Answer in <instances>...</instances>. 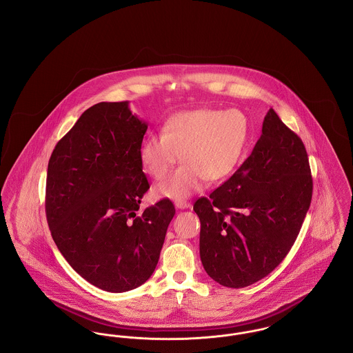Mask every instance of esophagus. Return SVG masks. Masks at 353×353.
<instances>
[{
    "label": "esophagus",
    "instance_id": "1",
    "mask_svg": "<svg viewBox=\"0 0 353 353\" xmlns=\"http://www.w3.org/2000/svg\"><path fill=\"white\" fill-rule=\"evenodd\" d=\"M175 207L179 210H185V208H190L191 203L185 202V201H179V202H175Z\"/></svg>",
    "mask_w": 353,
    "mask_h": 353
}]
</instances>
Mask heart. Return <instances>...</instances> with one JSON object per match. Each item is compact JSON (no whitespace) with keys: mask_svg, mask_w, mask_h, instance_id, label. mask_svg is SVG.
I'll list each match as a JSON object with an SVG mask.
<instances>
[{"mask_svg":"<svg viewBox=\"0 0 353 353\" xmlns=\"http://www.w3.org/2000/svg\"><path fill=\"white\" fill-rule=\"evenodd\" d=\"M248 141V121L236 109H194L175 112L163 123L162 134H149L141 145V162L155 179H162L182 161L166 181L154 187L158 198L182 201L201 190L205 179L228 178L241 162Z\"/></svg>","mask_w":353,"mask_h":353,"instance_id":"heart-1","label":"heart"}]
</instances>
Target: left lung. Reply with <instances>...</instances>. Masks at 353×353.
<instances>
[{
  "label": "left lung",
  "instance_id": "obj_1",
  "mask_svg": "<svg viewBox=\"0 0 353 353\" xmlns=\"http://www.w3.org/2000/svg\"><path fill=\"white\" fill-rule=\"evenodd\" d=\"M312 185L303 141L270 109L251 155L210 198L194 204L208 276L243 288L271 274L296 241Z\"/></svg>",
  "mask_w": 353,
  "mask_h": 353
}]
</instances>
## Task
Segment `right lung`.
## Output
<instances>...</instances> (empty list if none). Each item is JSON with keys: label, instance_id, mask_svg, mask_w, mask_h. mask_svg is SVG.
Masks as SVG:
<instances>
[{"label": "right lung", "instance_id": "1", "mask_svg": "<svg viewBox=\"0 0 353 353\" xmlns=\"http://www.w3.org/2000/svg\"><path fill=\"white\" fill-rule=\"evenodd\" d=\"M148 123L129 102L83 112L52 152L45 210L59 252L77 274L108 292H126L152 275L175 207L139 204L150 188L141 145Z\"/></svg>", "mask_w": 353, "mask_h": 353}]
</instances>
